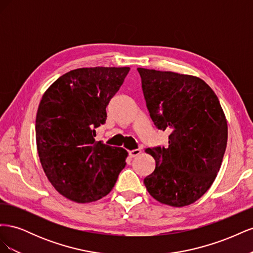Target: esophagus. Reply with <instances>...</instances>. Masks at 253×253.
Returning <instances> with one entry per match:
<instances>
[{
	"label": "esophagus",
	"mask_w": 253,
	"mask_h": 253,
	"mask_svg": "<svg viewBox=\"0 0 253 253\" xmlns=\"http://www.w3.org/2000/svg\"><path fill=\"white\" fill-rule=\"evenodd\" d=\"M141 153V150H139V149H135V150H131V151H128V156L131 157V158H134V157H136V156H138L139 154Z\"/></svg>",
	"instance_id": "34e87169"
}]
</instances>
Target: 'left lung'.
<instances>
[{
    "mask_svg": "<svg viewBox=\"0 0 253 253\" xmlns=\"http://www.w3.org/2000/svg\"><path fill=\"white\" fill-rule=\"evenodd\" d=\"M155 126L170 131L169 147L147 149L155 170L143 179L159 203L183 207L201 198L215 179L227 147L228 126L217 96L190 75L137 68Z\"/></svg>",
    "mask_w": 253,
    "mask_h": 253,
    "instance_id": "1",
    "label": "left lung"
}]
</instances>
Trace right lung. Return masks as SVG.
Returning a JSON list of instances; mask_svg holds the SVG:
<instances>
[{"mask_svg":"<svg viewBox=\"0 0 253 253\" xmlns=\"http://www.w3.org/2000/svg\"><path fill=\"white\" fill-rule=\"evenodd\" d=\"M129 67H83L59 77L45 91L36 118L38 154L48 180L76 203L108 195L126 167L127 152L96 141L106 106Z\"/></svg>","mask_w":253,"mask_h":253,"instance_id":"obj_1","label":"right lung"}]
</instances>
